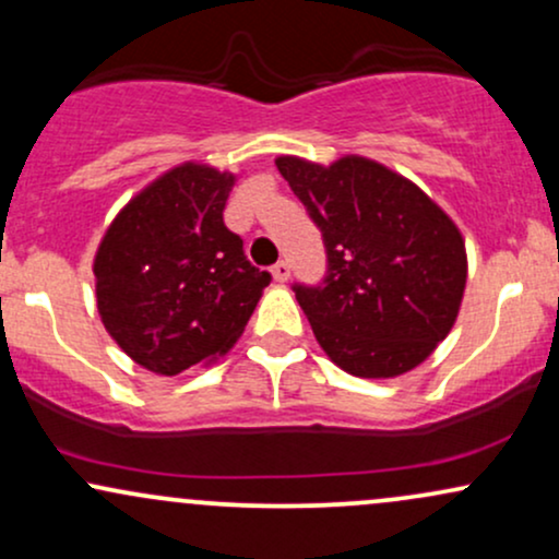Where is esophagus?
Segmentation results:
<instances>
[{
	"instance_id": "obj_1",
	"label": "esophagus",
	"mask_w": 559,
	"mask_h": 559,
	"mask_svg": "<svg viewBox=\"0 0 559 559\" xmlns=\"http://www.w3.org/2000/svg\"><path fill=\"white\" fill-rule=\"evenodd\" d=\"M273 278L281 281V284H286V281L292 278V265H288L286 260L275 262V265H273Z\"/></svg>"
}]
</instances>
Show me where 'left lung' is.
I'll list each match as a JSON object with an SVG mask.
<instances>
[{"label": "left lung", "mask_w": 559, "mask_h": 559, "mask_svg": "<svg viewBox=\"0 0 559 559\" xmlns=\"http://www.w3.org/2000/svg\"><path fill=\"white\" fill-rule=\"evenodd\" d=\"M275 165L323 234V284L294 292L325 355L357 378L418 368L463 301L467 254L452 217L376 159L284 155Z\"/></svg>", "instance_id": "left-lung-1"}]
</instances>
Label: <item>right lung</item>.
<instances>
[{"label":"right lung","mask_w":559,"mask_h":559,"mask_svg":"<svg viewBox=\"0 0 559 559\" xmlns=\"http://www.w3.org/2000/svg\"><path fill=\"white\" fill-rule=\"evenodd\" d=\"M234 183V173L178 165L120 210L96 249L102 323L152 373L226 355L271 284L223 223Z\"/></svg>","instance_id":"obj_1"}]
</instances>
